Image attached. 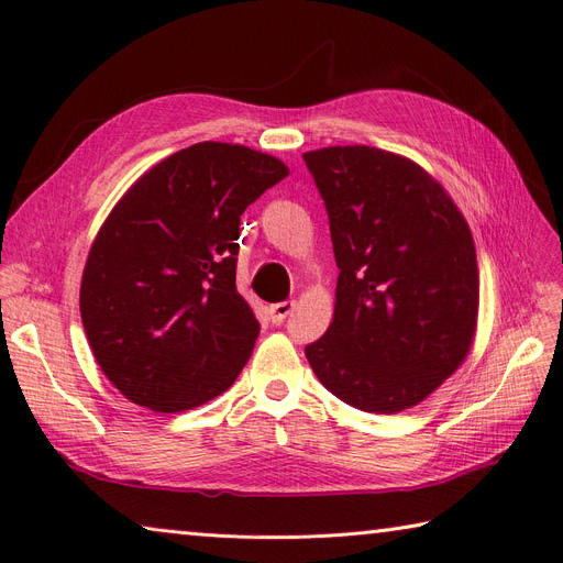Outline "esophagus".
Wrapping results in <instances>:
<instances>
[{
  "mask_svg": "<svg viewBox=\"0 0 563 563\" xmlns=\"http://www.w3.org/2000/svg\"><path fill=\"white\" fill-rule=\"evenodd\" d=\"M296 302H277V305H269V319L275 323H282L288 314L294 312Z\"/></svg>",
  "mask_w": 563,
  "mask_h": 563,
  "instance_id": "obj_1",
  "label": "esophagus"
}]
</instances>
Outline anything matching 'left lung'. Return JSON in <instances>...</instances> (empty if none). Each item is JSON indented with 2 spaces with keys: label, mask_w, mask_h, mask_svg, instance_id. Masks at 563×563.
I'll use <instances>...</instances> for the list:
<instances>
[{
  "label": "left lung",
  "mask_w": 563,
  "mask_h": 563,
  "mask_svg": "<svg viewBox=\"0 0 563 563\" xmlns=\"http://www.w3.org/2000/svg\"><path fill=\"white\" fill-rule=\"evenodd\" d=\"M340 269L333 321L305 347L321 385L366 413L418 406L465 362L479 317L467 220L420 164L368 145L302 155Z\"/></svg>",
  "instance_id": "1"
}]
</instances>
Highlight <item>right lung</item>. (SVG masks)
Returning a JSON list of instances; mask_svg holds the SVG:
<instances>
[{"instance_id": "add662e5", "label": "right lung", "mask_w": 563, "mask_h": 563, "mask_svg": "<svg viewBox=\"0 0 563 563\" xmlns=\"http://www.w3.org/2000/svg\"><path fill=\"white\" fill-rule=\"evenodd\" d=\"M286 176L265 152L203 141L114 203L84 265L79 312L100 371L129 401L190 411L240 376L261 333L234 286L240 216Z\"/></svg>"}]
</instances>
